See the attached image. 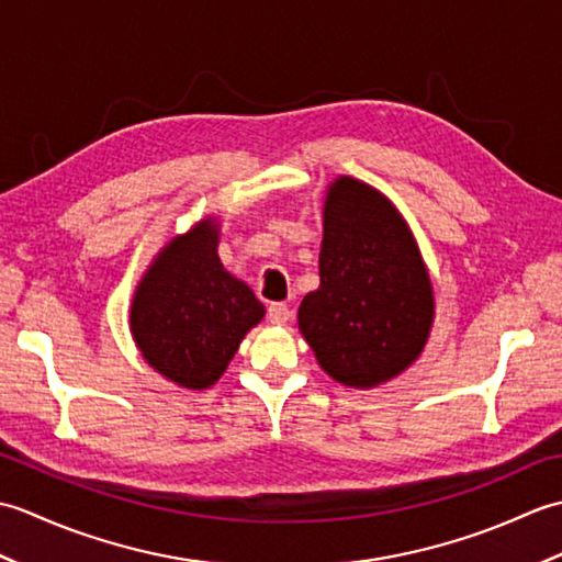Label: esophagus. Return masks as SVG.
<instances>
[{"instance_id":"obj_1","label":"esophagus","mask_w":562,"mask_h":562,"mask_svg":"<svg viewBox=\"0 0 562 562\" xmlns=\"http://www.w3.org/2000/svg\"><path fill=\"white\" fill-rule=\"evenodd\" d=\"M290 308H288V304H270L268 306V318H270V324H278V326H284L290 321Z\"/></svg>"}]
</instances>
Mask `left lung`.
<instances>
[{
    "instance_id": "8db88e82",
    "label": "left lung",
    "mask_w": 562,
    "mask_h": 562,
    "mask_svg": "<svg viewBox=\"0 0 562 562\" xmlns=\"http://www.w3.org/2000/svg\"><path fill=\"white\" fill-rule=\"evenodd\" d=\"M318 274L296 321L330 379L374 389L423 355L432 280L408 222L381 190L352 176L328 183Z\"/></svg>"
}]
</instances>
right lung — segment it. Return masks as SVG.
<instances>
[{"mask_svg":"<svg viewBox=\"0 0 562 562\" xmlns=\"http://www.w3.org/2000/svg\"><path fill=\"white\" fill-rule=\"evenodd\" d=\"M217 217L166 241L137 282L130 333L145 362L171 384H217L246 333L266 316L254 290L222 266Z\"/></svg>","mask_w":562,"mask_h":562,"instance_id":"right-lung-1","label":"right lung"}]
</instances>
